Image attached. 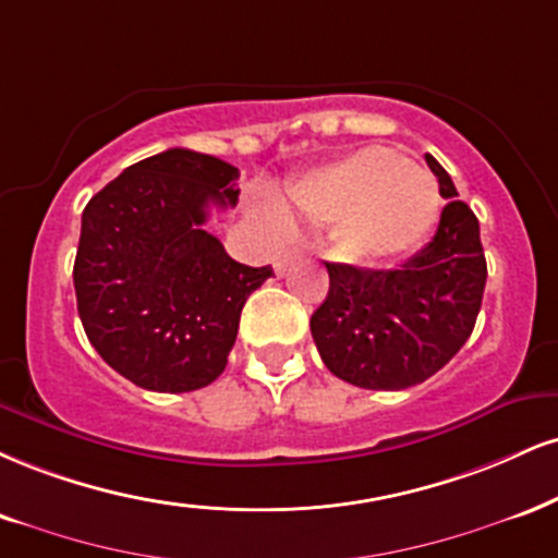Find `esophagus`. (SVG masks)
<instances>
[{
	"label": "esophagus",
	"instance_id": "1",
	"mask_svg": "<svg viewBox=\"0 0 558 558\" xmlns=\"http://www.w3.org/2000/svg\"><path fill=\"white\" fill-rule=\"evenodd\" d=\"M299 259V254L296 252H286V254H280L278 259H275V272L278 275H286L288 272V267L293 265V262Z\"/></svg>",
	"mask_w": 558,
	"mask_h": 558
}]
</instances>
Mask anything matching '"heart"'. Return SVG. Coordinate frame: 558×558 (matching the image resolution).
Returning <instances> with one entry per match:
<instances>
[{
    "instance_id": "obj_1",
    "label": "heart",
    "mask_w": 558,
    "mask_h": 558,
    "mask_svg": "<svg viewBox=\"0 0 558 558\" xmlns=\"http://www.w3.org/2000/svg\"><path fill=\"white\" fill-rule=\"evenodd\" d=\"M286 197L301 218L332 226L335 252L355 265H381L415 250L439 213L432 173L387 147H361L301 173ZM267 215L288 226L278 207Z\"/></svg>"
}]
</instances>
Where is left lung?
<instances>
[{
  "instance_id": "left-lung-1",
  "label": "left lung",
  "mask_w": 558,
  "mask_h": 558,
  "mask_svg": "<svg viewBox=\"0 0 558 558\" xmlns=\"http://www.w3.org/2000/svg\"><path fill=\"white\" fill-rule=\"evenodd\" d=\"M447 199L434 239L400 270L325 262L330 293L312 338L335 377L364 389H408L434 377L471 338L486 288L481 228L439 160L426 156Z\"/></svg>"
}]
</instances>
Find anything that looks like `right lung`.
Returning a JSON list of instances; mask_svg holds the SVG:
<instances>
[{
	"mask_svg": "<svg viewBox=\"0 0 558 558\" xmlns=\"http://www.w3.org/2000/svg\"><path fill=\"white\" fill-rule=\"evenodd\" d=\"M236 166L171 147L85 205L72 272L80 319L100 359L137 387L192 392L218 379L241 308L272 275L205 231L210 205H236Z\"/></svg>",
	"mask_w": 558,
	"mask_h": 558,
	"instance_id": "right-lung-1",
	"label": "right lung"
}]
</instances>
